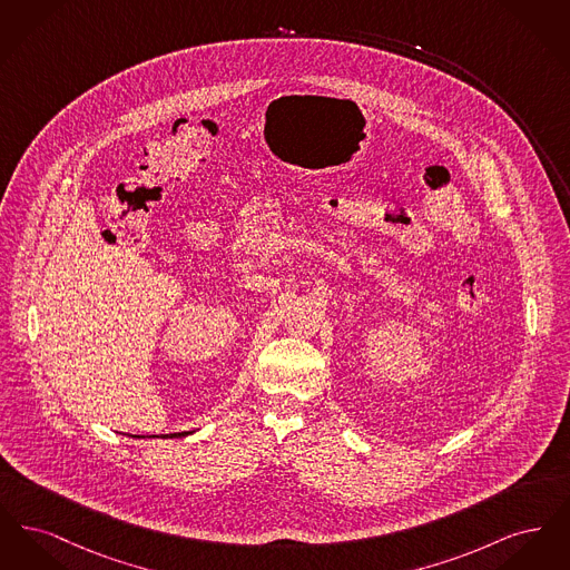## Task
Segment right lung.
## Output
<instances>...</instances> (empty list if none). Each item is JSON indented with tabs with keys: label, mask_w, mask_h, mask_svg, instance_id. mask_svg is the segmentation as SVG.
I'll use <instances>...</instances> for the list:
<instances>
[{
	"label": "right lung",
	"mask_w": 570,
	"mask_h": 570,
	"mask_svg": "<svg viewBox=\"0 0 570 570\" xmlns=\"http://www.w3.org/2000/svg\"><path fill=\"white\" fill-rule=\"evenodd\" d=\"M170 438H177V435H186V432H181V434H168ZM168 435H158V438H168ZM138 438H142V435H138ZM154 438V435H151Z\"/></svg>",
	"instance_id": "obj_1"
}]
</instances>
